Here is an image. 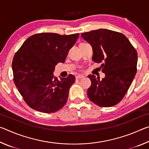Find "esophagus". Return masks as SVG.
<instances>
[{
  "label": "esophagus",
  "instance_id": "esophagus-1",
  "mask_svg": "<svg viewBox=\"0 0 149 149\" xmlns=\"http://www.w3.org/2000/svg\"><path fill=\"white\" fill-rule=\"evenodd\" d=\"M85 76L84 75H77L75 76L76 77V79H81V78H84Z\"/></svg>",
  "mask_w": 149,
  "mask_h": 149
}]
</instances>
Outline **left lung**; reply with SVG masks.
<instances>
[{
    "mask_svg": "<svg viewBox=\"0 0 149 149\" xmlns=\"http://www.w3.org/2000/svg\"><path fill=\"white\" fill-rule=\"evenodd\" d=\"M91 45L93 60L102 62V80L88 75L91 85L87 90L89 99L100 107H113L124 97L137 72V52L129 39L119 32L106 29L81 34Z\"/></svg>",
    "mask_w": 149,
    "mask_h": 149,
    "instance_id": "1",
    "label": "left lung"
}]
</instances>
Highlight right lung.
Masks as SVG:
<instances>
[{
    "instance_id": "obj_1",
    "label": "right lung",
    "mask_w": 149,
    "mask_h": 149,
    "mask_svg": "<svg viewBox=\"0 0 149 149\" xmlns=\"http://www.w3.org/2000/svg\"><path fill=\"white\" fill-rule=\"evenodd\" d=\"M79 33L60 35L41 33L26 39L12 61L14 82L27 105L44 113H53L64 107L74 75L58 79L55 65L64 63Z\"/></svg>"
}]
</instances>
